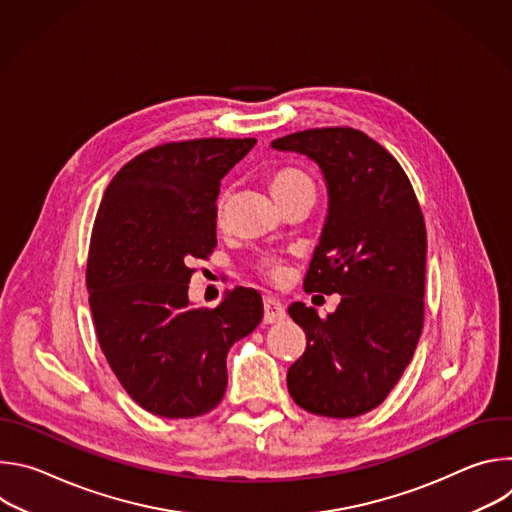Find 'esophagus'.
Segmentation results:
<instances>
[{
    "mask_svg": "<svg viewBox=\"0 0 512 512\" xmlns=\"http://www.w3.org/2000/svg\"><path fill=\"white\" fill-rule=\"evenodd\" d=\"M263 310H265V314H263L265 324H275V322H281L285 318V306L277 298L267 296L263 300Z\"/></svg>",
    "mask_w": 512,
    "mask_h": 512,
    "instance_id": "34e87169",
    "label": "esophagus"
}]
</instances>
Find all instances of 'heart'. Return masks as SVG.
Segmentation results:
<instances>
[{"instance_id":"heart-1","label":"heart","mask_w":512,"mask_h":512,"mask_svg":"<svg viewBox=\"0 0 512 512\" xmlns=\"http://www.w3.org/2000/svg\"><path fill=\"white\" fill-rule=\"evenodd\" d=\"M306 186H312V180H310L302 170H298V168H281V170H277V172L271 176V180H269V188H271L273 196L277 198V202L285 200V198L291 196V194H296L298 190H302V188H306ZM223 208H225V200L218 202V208H216L218 218H223ZM259 267H261L263 273H267V275L273 277V279L281 277V273H283L281 263H279L277 259H273V257L261 259Z\"/></svg>"}]
</instances>
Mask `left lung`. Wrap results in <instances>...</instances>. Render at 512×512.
I'll return each instance as SVG.
<instances>
[{"label": "left lung", "mask_w": 512, "mask_h": 512, "mask_svg": "<svg viewBox=\"0 0 512 512\" xmlns=\"http://www.w3.org/2000/svg\"><path fill=\"white\" fill-rule=\"evenodd\" d=\"M271 148L304 154L324 174L328 216L304 289L342 296L326 318L302 302L287 308L308 338L287 391L310 413L356 417L387 399L421 336L423 214L399 162L358 129H306Z\"/></svg>", "instance_id": "1"}]
</instances>
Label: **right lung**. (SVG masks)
I'll use <instances>...</instances> for the list:
<instances>
[{
  "label": "right lung",
  "instance_id": "obj_1",
  "mask_svg": "<svg viewBox=\"0 0 512 512\" xmlns=\"http://www.w3.org/2000/svg\"><path fill=\"white\" fill-rule=\"evenodd\" d=\"M257 139L170 141L127 162L101 200L87 289L101 350L127 395L168 419L221 403L229 348L263 318V300L235 287L216 308H192L190 263L216 247L221 180Z\"/></svg>",
  "mask_w": 512,
  "mask_h": 512
}]
</instances>
